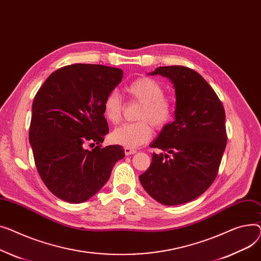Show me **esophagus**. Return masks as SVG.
Returning <instances> with one entry per match:
<instances>
[{
    "label": "esophagus",
    "mask_w": 261,
    "mask_h": 261,
    "mask_svg": "<svg viewBox=\"0 0 261 261\" xmlns=\"http://www.w3.org/2000/svg\"><path fill=\"white\" fill-rule=\"evenodd\" d=\"M124 152H125V155H126V156H130V155H134V154H136L137 150H136V149H133V148H128V147H125V148H124Z\"/></svg>",
    "instance_id": "esophagus-1"
}]
</instances>
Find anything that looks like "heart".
<instances>
[{"instance_id":"1","label":"heart","mask_w":261,"mask_h":261,"mask_svg":"<svg viewBox=\"0 0 261 261\" xmlns=\"http://www.w3.org/2000/svg\"><path fill=\"white\" fill-rule=\"evenodd\" d=\"M127 94L133 100L142 103L137 114L135 123H128L114 129L110 136L112 142L128 148H137L150 140L152 126L161 129L170 123L174 107L172 102L164 97V88L156 80L142 76L136 79L126 87ZM103 115L117 124L121 121L123 103L117 91H111L103 101Z\"/></svg>"}]
</instances>
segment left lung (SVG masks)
Returning a JSON list of instances; mask_svg holds the SVG:
<instances>
[{
    "label": "left lung",
    "mask_w": 261,
    "mask_h": 261,
    "mask_svg": "<svg viewBox=\"0 0 261 261\" xmlns=\"http://www.w3.org/2000/svg\"><path fill=\"white\" fill-rule=\"evenodd\" d=\"M149 74L171 80L175 120L162 128L150 147L148 170L139 176L147 194L164 205L190 202L215 180L226 145L225 113L214 89L197 71L185 66L158 67Z\"/></svg>",
    "instance_id": "8db88e82"
}]
</instances>
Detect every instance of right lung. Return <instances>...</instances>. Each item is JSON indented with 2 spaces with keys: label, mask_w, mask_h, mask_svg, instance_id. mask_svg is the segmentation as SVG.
I'll use <instances>...</instances> for the list:
<instances>
[{
  "label": "right lung",
  "mask_w": 261,
  "mask_h": 261,
  "mask_svg": "<svg viewBox=\"0 0 261 261\" xmlns=\"http://www.w3.org/2000/svg\"><path fill=\"white\" fill-rule=\"evenodd\" d=\"M122 76L116 67L67 65L53 72L35 97L29 142L37 170L66 202L81 203L97 194L125 156L120 145H100L109 134L103 101ZM87 144L97 146L88 151Z\"/></svg>",
  "instance_id": "add662e5"
}]
</instances>
